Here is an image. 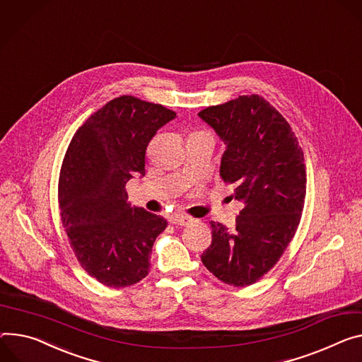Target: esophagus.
<instances>
[{
    "label": "esophagus",
    "mask_w": 362,
    "mask_h": 362,
    "mask_svg": "<svg viewBox=\"0 0 362 362\" xmlns=\"http://www.w3.org/2000/svg\"><path fill=\"white\" fill-rule=\"evenodd\" d=\"M192 221H193V218L186 216V215H173V216H170V223H173V225L185 226V225H189Z\"/></svg>",
    "instance_id": "esophagus-1"
}]
</instances>
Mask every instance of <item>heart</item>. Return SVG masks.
Returning <instances> with one entry per match:
<instances>
[{"instance_id":"obj_1","label":"heart","mask_w":362,"mask_h":362,"mask_svg":"<svg viewBox=\"0 0 362 362\" xmlns=\"http://www.w3.org/2000/svg\"><path fill=\"white\" fill-rule=\"evenodd\" d=\"M194 136H206V134H204V133H194V134H192L190 137H194Z\"/></svg>"}]
</instances>
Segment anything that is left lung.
Returning <instances> with one entry per match:
<instances>
[{
    "instance_id": "8db88e82",
    "label": "left lung",
    "mask_w": 362,
    "mask_h": 362,
    "mask_svg": "<svg viewBox=\"0 0 362 362\" xmlns=\"http://www.w3.org/2000/svg\"><path fill=\"white\" fill-rule=\"evenodd\" d=\"M199 117L223 141L219 175L244 204L234 229L211 221L212 243L201 258L225 284L250 286L274 267L299 226L303 151L288 122L259 95L208 107Z\"/></svg>"
}]
</instances>
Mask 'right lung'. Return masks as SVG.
I'll use <instances>...</instances> for the list:
<instances>
[{
    "label": "right lung",
    "instance_id": "1",
    "mask_svg": "<svg viewBox=\"0 0 362 362\" xmlns=\"http://www.w3.org/2000/svg\"><path fill=\"white\" fill-rule=\"evenodd\" d=\"M176 118L160 104L122 95L93 112L75 133L59 176L60 218L82 269L119 288L150 272V254L168 226L163 216L131 206L125 183L146 175V150Z\"/></svg>",
    "mask_w": 362,
    "mask_h": 362
}]
</instances>
